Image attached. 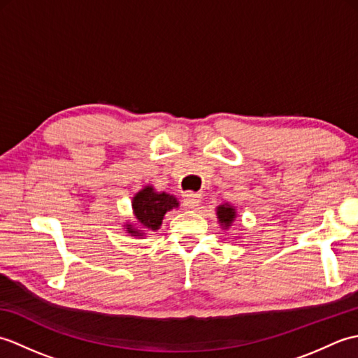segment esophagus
Wrapping results in <instances>:
<instances>
[{"label":"esophagus","mask_w":358,"mask_h":358,"mask_svg":"<svg viewBox=\"0 0 358 358\" xmlns=\"http://www.w3.org/2000/svg\"><path fill=\"white\" fill-rule=\"evenodd\" d=\"M183 199H185V204L189 209H196L200 206L203 195L201 194H194V192H186L183 195Z\"/></svg>","instance_id":"obj_1"}]
</instances>
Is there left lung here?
Returning <instances> with one entry per match:
<instances>
[{
  "instance_id": "obj_1",
  "label": "left lung",
  "mask_w": 358,
  "mask_h": 358,
  "mask_svg": "<svg viewBox=\"0 0 358 358\" xmlns=\"http://www.w3.org/2000/svg\"><path fill=\"white\" fill-rule=\"evenodd\" d=\"M215 212H217L218 224L222 226V229H229V227L234 224L235 218H237V209H235V206H232L229 203L218 204L215 208Z\"/></svg>"
}]
</instances>
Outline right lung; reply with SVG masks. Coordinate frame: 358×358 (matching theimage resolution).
I'll return each mask as SVG.
<instances>
[{"mask_svg": "<svg viewBox=\"0 0 358 358\" xmlns=\"http://www.w3.org/2000/svg\"><path fill=\"white\" fill-rule=\"evenodd\" d=\"M175 195L157 192L154 186H144L132 199V214L135 222H126L124 229L132 237H146L148 232H155L163 223L166 212L178 208Z\"/></svg>", "mask_w": 358, "mask_h": 358, "instance_id": "right-lung-1", "label": "right lung"}]
</instances>
